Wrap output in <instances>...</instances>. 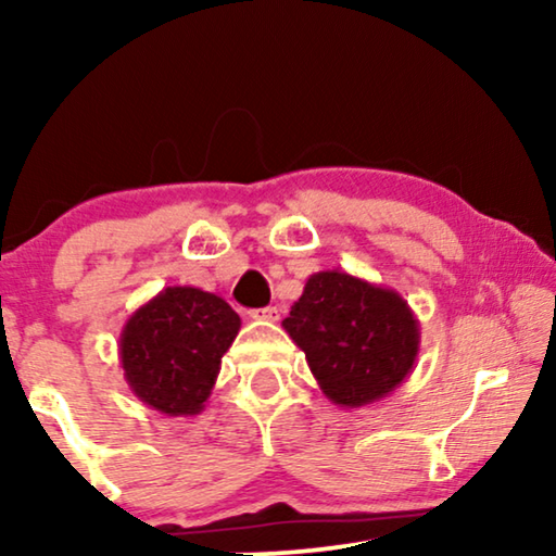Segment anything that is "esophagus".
Instances as JSON below:
<instances>
[{
	"instance_id": "34e87169",
	"label": "esophagus",
	"mask_w": 556,
	"mask_h": 556,
	"mask_svg": "<svg viewBox=\"0 0 556 556\" xmlns=\"http://www.w3.org/2000/svg\"><path fill=\"white\" fill-rule=\"evenodd\" d=\"M255 318V321H270V324H276L278 318H280V311L276 308V306H268V308H257V311H253V314H250Z\"/></svg>"
}]
</instances>
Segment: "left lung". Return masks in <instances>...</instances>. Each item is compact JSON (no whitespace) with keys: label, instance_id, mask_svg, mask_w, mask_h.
I'll return each mask as SVG.
<instances>
[{"label":"left lung","instance_id":"obj_1","mask_svg":"<svg viewBox=\"0 0 556 556\" xmlns=\"http://www.w3.org/2000/svg\"><path fill=\"white\" fill-rule=\"evenodd\" d=\"M283 329L306 354L321 392L344 409L392 394L420 352V321L407 301L346 270L314 273Z\"/></svg>","mask_w":556,"mask_h":556}]
</instances>
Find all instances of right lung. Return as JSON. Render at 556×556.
Listing matches in <instances>:
<instances>
[{"label":"right lung","mask_w":556,"mask_h":556,"mask_svg":"<svg viewBox=\"0 0 556 556\" xmlns=\"http://www.w3.org/2000/svg\"><path fill=\"white\" fill-rule=\"evenodd\" d=\"M240 316L215 293L169 286L128 316L118 359L131 392L169 417L204 409Z\"/></svg>","instance_id":"add662e5"}]
</instances>
